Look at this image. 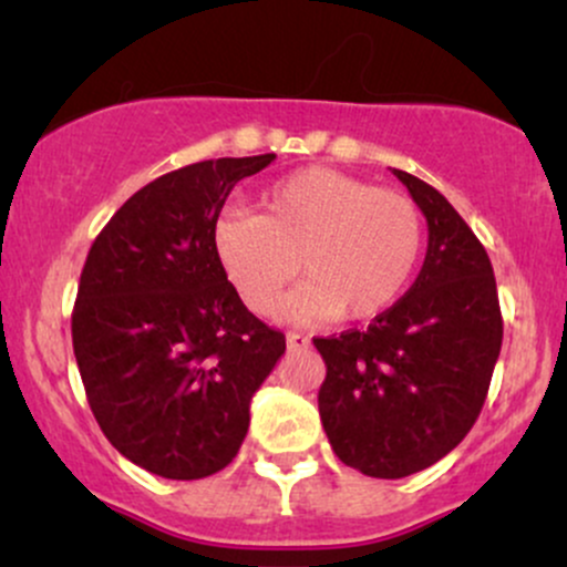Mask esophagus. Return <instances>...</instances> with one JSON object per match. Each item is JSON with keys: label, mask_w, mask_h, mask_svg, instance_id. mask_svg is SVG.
Returning a JSON list of instances; mask_svg holds the SVG:
<instances>
[{"label": "esophagus", "mask_w": 567, "mask_h": 567, "mask_svg": "<svg viewBox=\"0 0 567 567\" xmlns=\"http://www.w3.org/2000/svg\"><path fill=\"white\" fill-rule=\"evenodd\" d=\"M285 341H288V349L290 351H301V349H309V338L306 336H301V333H288V338H285Z\"/></svg>", "instance_id": "1"}]
</instances>
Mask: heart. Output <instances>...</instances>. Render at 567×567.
<instances>
[{"label": "heart", "instance_id": "obj_1", "mask_svg": "<svg viewBox=\"0 0 567 567\" xmlns=\"http://www.w3.org/2000/svg\"><path fill=\"white\" fill-rule=\"evenodd\" d=\"M421 245L413 199L330 167L285 175L258 197V216L229 213L213 229L220 269L256 315H269L301 269L306 282L282 309L292 322L381 315L413 277Z\"/></svg>", "mask_w": 567, "mask_h": 567}]
</instances>
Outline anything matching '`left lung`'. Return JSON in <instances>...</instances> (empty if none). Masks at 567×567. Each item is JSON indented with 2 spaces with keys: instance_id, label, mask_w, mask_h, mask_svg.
<instances>
[{
  "instance_id": "left-lung-1",
  "label": "left lung",
  "mask_w": 567,
  "mask_h": 567,
  "mask_svg": "<svg viewBox=\"0 0 567 567\" xmlns=\"http://www.w3.org/2000/svg\"><path fill=\"white\" fill-rule=\"evenodd\" d=\"M424 213L429 247L413 288L365 330L315 338L320 419L338 458L400 480L437 464L485 405L504 320L483 243L434 186L394 171Z\"/></svg>"
}]
</instances>
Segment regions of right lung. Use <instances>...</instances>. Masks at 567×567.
<instances>
[{
  "label": "right lung",
  "mask_w": 567,
  "mask_h": 567,
  "mask_svg": "<svg viewBox=\"0 0 567 567\" xmlns=\"http://www.w3.org/2000/svg\"><path fill=\"white\" fill-rule=\"evenodd\" d=\"M275 154L159 175L97 234L71 338L97 426L125 458L167 480L231 464L250 400L285 336L247 311L220 269L213 229L231 188Z\"/></svg>",
  "instance_id": "1"
}]
</instances>
